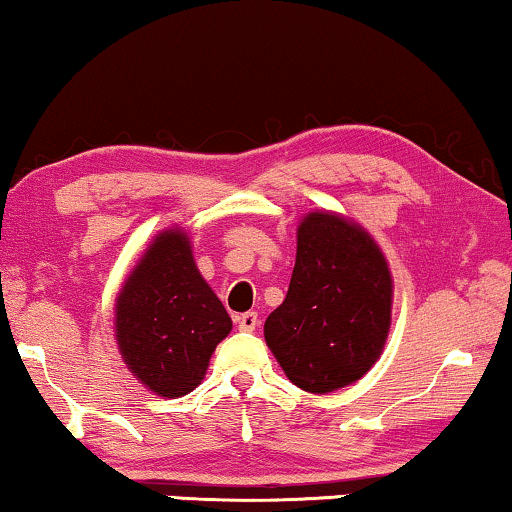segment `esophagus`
<instances>
[{
    "label": "esophagus",
    "mask_w": 512,
    "mask_h": 512,
    "mask_svg": "<svg viewBox=\"0 0 512 512\" xmlns=\"http://www.w3.org/2000/svg\"><path fill=\"white\" fill-rule=\"evenodd\" d=\"M235 321H237V328H240V331L251 333V331H254V328L258 326V314H256V312L237 314Z\"/></svg>",
    "instance_id": "34e87169"
}]
</instances>
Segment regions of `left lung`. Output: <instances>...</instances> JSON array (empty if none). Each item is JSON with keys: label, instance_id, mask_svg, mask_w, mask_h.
<instances>
[{"label": "left lung", "instance_id": "1", "mask_svg": "<svg viewBox=\"0 0 512 512\" xmlns=\"http://www.w3.org/2000/svg\"><path fill=\"white\" fill-rule=\"evenodd\" d=\"M296 244L289 293L265 319V342L298 389L331 394L380 359L394 279L373 235L342 214L307 212Z\"/></svg>", "mask_w": 512, "mask_h": 512}]
</instances>
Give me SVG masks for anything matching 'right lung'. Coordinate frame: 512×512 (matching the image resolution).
<instances>
[{
  "label": "right lung",
  "mask_w": 512,
  "mask_h": 512,
  "mask_svg": "<svg viewBox=\"0 0 512 512\" xmlns=\"http://www.w3.org/2000/svg\"><path fill=\"white\" fill-rule=\"evenodd\" d=\"M230 331L226 307L195 265L191 237L179 226L160 230L116 296L114 333L125 366L156 396H186L205 380Z\"/></svg>",
  "instance_id": "obj_1"
}]
</instances>
